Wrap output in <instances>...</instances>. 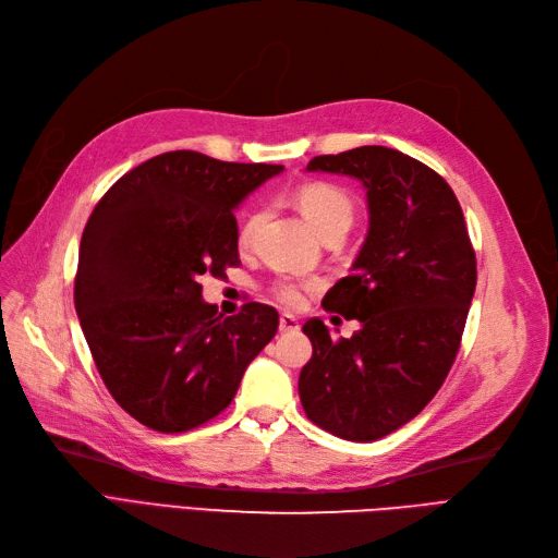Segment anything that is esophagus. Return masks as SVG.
Here are the masks:
<instances>
[{
    "mask_svg": "<svg viewBox=\"0 0 558 558\" xmlns=\"http://www.w3.org/2000/svg\"><path fill=\"white\" fill-rule=\"evenodd\" d=\"M299 329V319L294 317V315H290V313H282L280 315V331H296Z\"/></svg>",
    "mask_w": 558,
    "mask_h": 558,
    "instance_id": "obj_1",
    "label": "esophagus"
}]
</instances>
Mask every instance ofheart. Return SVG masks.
Returning a JSON list of instances; mask_svg holds the SVG:
<instances>
[{"label":"heart","mask_w":558,"mask_h":558,"mask_svg":"<svg viewBox=\"0 0 558 558\" xmlns=\"http://www.w3.org/2000/svg\"><path fill=\"white\" fill-rule=\"evenodd\" d=\"M296 204L303 213V218L319 233L327 236L331 231H348L354 220V199L352 196L333 183H305L296 190ZM259 225V215L250 213L241 222L239 229V243L241 247H247L253 243V236ZM308 290V284H301L294 280H282L276 284V299L284 305H299L303 301V294Z\"/></svg>","instance_id":"1"}]
</instances>
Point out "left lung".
Returning a JSON list of instances; mask_svg holds the SVG:
<instances>
[{"label":"left lung","instance_id":"1","mask_svg":"<svg viewBox=\"0 0 558 558\" xmlns=\"http://www.w3.org/2000/svg\"><path fill=\"white\" fill-rule=\"evenodd\" d=\"M308 171L362 181L371 227L354 274L322 299L359 329L331 338L322 319L305 322L313 356L299 397L319 428L371 442L417 417L445 383L475 294V250L452 187L415 157L362 146L313 157Z\"/></svg>","mask_w":558,"mask_h":558}]
</instances>
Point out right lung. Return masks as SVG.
<instances>
[{
  "label": "right lung",
  "mask_w": 558,
  "mask_h": 558,
  "mask_svg": "<svg viewBox=\"0 0 558 558\" xmlns=\"http://www.w3.org/2000/svg\"><path fill=\"white\" fill-rule=\"evenodd\" d=\"M280 171L173 150L124 173L89 215L76 313L106 389L143 426L183 434L218 417L276 336V308L250 301L222 317L199 278L241 264L233 208Z\"/></svg>",
  "instance_id": "add662e5"
}]
</instances>
